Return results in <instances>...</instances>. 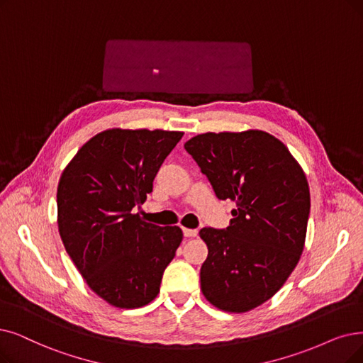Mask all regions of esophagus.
<instances>
[{
  "mask_svg": "<svg viewBox=\"0 0 363 363\" xmlns=\"http://www.w3.org/2000/svg\"><path fill=\"white\" fill-rule=\"evenodd\" d=\"M183 235L187 238H192L198 235V230L196 229H189V228H183Z\"/></svg>",
  "mask_w": 363,
  "mask_h": 363,
  "instance_id": "obj_1",
  "label": "esophagus"
}]
</instances>
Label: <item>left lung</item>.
Returning a JSON list of instances; mask_svg holds the SVG:
<instances>
[{"instance_id":"8db88e82","label":"left lung","mask_w":363,"mask_h":363,"mask_svg":"<svg viewBox=\"0 0 363 363\" xmlns=\"http://www.w3.org/2000/svg\"><path fill=\"white\" fill-rule=\"evenodd\" d=\"M219 199L235 201L226 229L202 228L208 256L201 291L228 313H245L277 294L303 250L310 216L306 174L274 135L199 134L184 144Z\"/></svg>"}]
</instances>
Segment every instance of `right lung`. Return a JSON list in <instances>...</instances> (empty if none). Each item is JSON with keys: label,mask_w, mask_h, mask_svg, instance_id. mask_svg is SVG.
Wrapping results in <instances>:
<instances>
[{"label": "right lung", "mask_w": 363, "mask_h": 363, "mask_svg": "<svg viewBox=\"0 0 363 363\" xmlns=\"http://www.w3.org/2000/svg\"><path fill=\"white\" fill-rule=\"evenodd\" d=\"M183 133L107 129L83 144L57 184V228L84 281L110 306L152 302L183 240L133 213Z\"/></svg>", "instance_id": "obj_1"}]
</instances>
